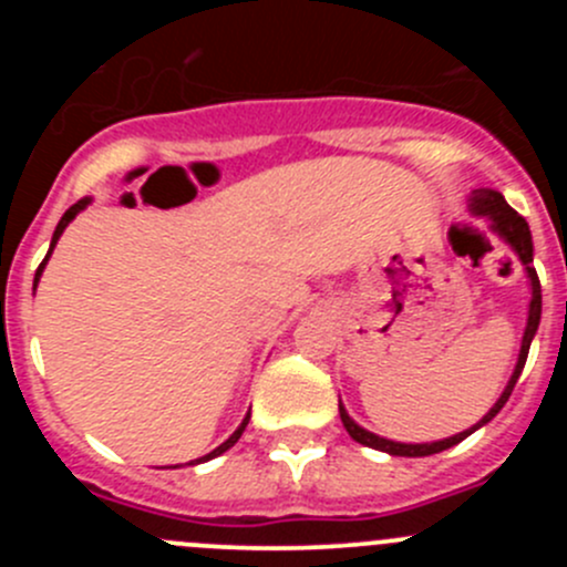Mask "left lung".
Returning a JSON list of instances; mask_svg holds the SVG:
<instances>
[{"mask_svg": "<svg viewBox=\"0 0 567 567\" xmlns=\"http://www.w3.org/2000/svg\"><path fill=\"white\" fill-rule=\"evenodd\" d=\"M468 210H472V216H477V219H485L488 221L491 233H496V236L502 238V241L507 244L513 251H516V257L522 260L524 271H527V279H529V288H532V299H529V310H527V329H524V337H522V351H518V362L516 368H513V375L511 381H507V386L502 390L499 400H496L494 405H491L488 414L483 416V420L477 422V425H472L468 431H461L455 433V436L450 439H442V442H422V444H405V442H392V439H384L379 436V433H370L368 427L357 425V422L348 416L346 405L340 403V420L342 425H346L348 436L353 439V442L364 444V447H373V450H381V453H390V455H400V458H425V455H433V453H442V450H450L455 447V444L463 442L466 436H472L477 427L488 425L491 420H494L496 414L502 411V405L507 403V398H511L513 386H516L518 375H522L524 370V362H527V353H529V346H532V337H535L537 326H540V279H537L535 274V266H532V233H529V225L524 216H518L516 210L511 208V205L505 203V197H502L499 192H494V188H474L472 197H468Z\"/></svg>", "mask_w": 567, "mask_h": 567, "instance_id": "1", "label": "left lung"}]
</instances>
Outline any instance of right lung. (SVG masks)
I'll list each match as a JSON object with an SVG mask.
<instances>
[{"label": "right lung", "mask_w": 567, "mask_h": 567, "mask_svg": "<svg viewBox=\"0 0 567 567\" xmlns=\"http://www.w3.org/2000/svg\"><path fill=\"white\" fill-rule=\"evenodd\" d=\"M90 203H93V199H90V197H84V199H79V203H76V205H71V208H68V210H65V214H62L60 225H56L54 236H51V247H49V255H45V257H43V262H40V268H38V271H35V285H32V290H35V288H38V282H40V274H43L45 262H49L51 251H54V247H56V241H60V236H62V233H65V227H68V225H71V221H73V219H76V216H79V214H82V210H84V208H87V205H90ZM247 425H249V414H247V416H244V422H241V425H238V427H236V433H233V436H230V439H227V442H221V444H219V447H216V450H210V453H208V455H203V458L192 461V463H188V466H194V463H205V461L216 458V455L227 453V450H230V447H233V444H236V442H238V439H241V433H244V431H247Z\"/></svg>", "instance_id": "right-lung-1"}]
</instances>
